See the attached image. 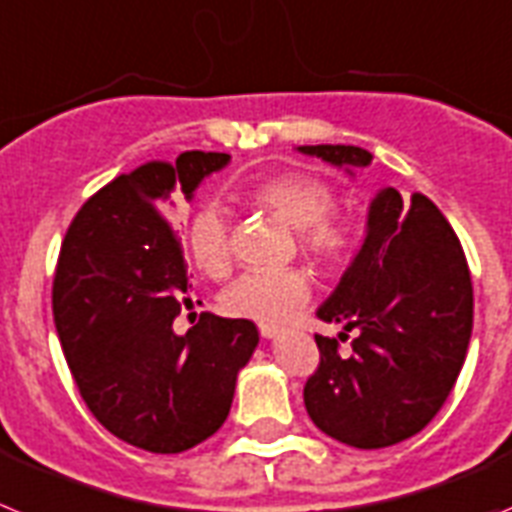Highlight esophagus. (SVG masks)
I'll list each match as a JSON object with an SVG mask.
<instances>
[{
    "label": "esophagus",
    "mask_w": 512,
    "mask_h": 512,
    "mask_svg": "<svg viewBox=\"0 0 512 512\" xmlns=\"http://www.w3.org/2000/svg\"><path fill=\"white\" fill-rule=\"evenodd\" d=\"M278 327H275V324H260V335L265 337V340H273L275 335H278Z\"/></svg>",
    "instance_id": "1"
}]
</instances>
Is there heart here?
Masks as SVG:
<instances>
[{"instance_id": "obj_1", "label": "heart", "mask_w": 512, "mask_h": 512, "mask_svg": "<svg viewBox=\"0 0 512 512\" xmlns=\"http://www.w3.org/2000/svg\"><path fill=\"white\" fill-rule=\"evenodd\" d=\"M247 198L296 229L299 247L324 268H342L358 250L361 229L350 213L335 211L337 193L330 182L309 172L286 170L262 177ZM188 250L193 262L211 278H224L231 268V224L216 203H206L188 224ZM309 275L299 268L247 270L221 293L226 314L252 322H283L306 304Z\"/></svg>"}]
</instances>
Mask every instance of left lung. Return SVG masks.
<instances>
[{"label":"left lung","mask_w":512,"mask_h":512,"mask_svg":"<svg viewBox=\"0 0 512 512\" xmlns=\"http://www.w3.org/2000/svg\"><path fill=\"white\" fill-rule=\"evenodd\" d=\"M299 151L361 170V146L319 144ZM317 317L355 330L342 355L337 337L314 335L319 366L304 404L322 433L353 448H386L420 433L459 379L474 319V291L456 231L422 193L410 203L381 190L368 211V234L340 286Z\"/></svg>","instance_id":"obj_1"}]
</instances>
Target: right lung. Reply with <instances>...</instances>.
I'll list each match as a JSON object with an SVG mask.
<instances>
[{
  "instance_id": "add662e5",
  "label": "right lung",
  "mask_w": 512,
  "mask_h": 512,
  "mask_svg": "<svg viewBox=\"0 0 512 512\" xmlns=\"http://www.w3.org/2000/svg\"><path fill=\"white\" fill-rule=\"evenodd\" d=\"M226 162L221 151H185L115 177L79 208L53 275V322L84 404L115 438L151 453L188 451L224 425L260 340L250 319L208 311L185 335L172 330L193 299L164 203L190 198Z\"/></svg>"
}]
</instances>
